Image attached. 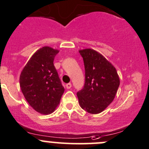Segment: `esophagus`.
<instances>
[{
    "mask_svg": "<svg viewBox=\"0 0 149 149\" xmlns=\"http://www.w3.org/2000/svg\"><path fill=\"white\" fill-rule=\"evenodd\" d=\"M65 86H66V88H67V89H70V88H71V86H72V84L70 83L66 84Z\"/></svg>",
    "mask_w": 149,
    "mask_h": 149,
    "instance_id": "esophagus-1",
    "label": "esophagus"
}]
</instances>
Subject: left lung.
I'll return each mask as SVG.
<instances>
[{
    "instance_id": "obj_1",
    "label": "left lung",
    "mask_w": 149,
    "mask_h": 149,
    "mask_svg": "<svg viewBox=\"0 0 149 149\" xmlns=\"http://www.w3.org/2000/svg\"><path fill=\"white\" fill-rule=\"evenodd\" d=\"M83 57L85 83L77 92L82 109L97 114L113 100L120 81L116 68L102 54L92 49L79 50Z\"/></svg>"
}]
</instances>
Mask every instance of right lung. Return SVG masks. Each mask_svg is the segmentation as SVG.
<instances>
[{"mask_svg":"<svg viewBox=\"0 0 149 149\" xmlns=\"http://www.w3.org/2000/svg\"><path fill=\"white\" fill-rule=\"evenodd\" d=\"M59 52L49 47L36 51L19 78L22 94L30 106L42 114L52 113L60 103L65 89L54 65Z\"/></svg>","mask_w":149,"mask_h":149,"instance_id":"1","label":"right lung"}]
</instances>
